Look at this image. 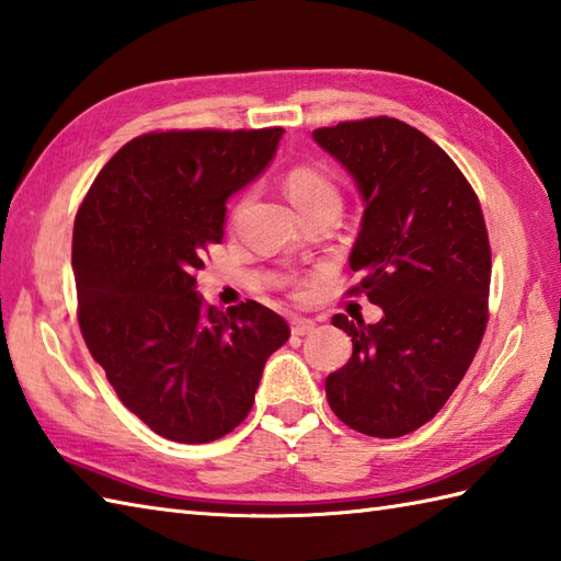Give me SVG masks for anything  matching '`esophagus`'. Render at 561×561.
Returning a JSON list of instances; mask_svg holds the SVG:
<instances>
[{
  "label": "esophagus",
  "instance_id": "esophagus-1",
  "mask_svg": "<svg viewBox=\"0 0 561 561\" xmlns=\"http://www.w3.org/2000/svg\"><path fill=\"white\" fill-rule=\"evenodd\" d=\"M314 327H317V323H314L312 319L295 317V319L290 321V333H293V335H307V333L314 331Z\"/></svg>",
  "mask_w": 561,
  "mask_h": 561
}]
</instances>
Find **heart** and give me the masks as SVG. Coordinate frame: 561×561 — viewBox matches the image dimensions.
Listing matches in <instances>:
<instances>
[{
  "label": "heart",
  "mask_w": 561,
  "mask_h": 561,
  "mask_svg": "<svg viewBox=\"0 0 561 561\" xmlns=\"http://www.w3.org/2000/svg\"><path fill=\"white\" fill-rule=\"evenodd\" d=\"M285 190H288L293 204L305 210L319 204L335 202L341 204L339 186L327 175V172L314 165H295L285 175Z\"/></svg>",
  "instance_id": "b5f03b06"
}]
</instances>
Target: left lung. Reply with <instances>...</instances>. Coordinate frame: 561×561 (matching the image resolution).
<instances>
[{"instance_id": "obj_1", "label": "left lung", "mask_w": 561, "mask_h": 561, "mask_svg": "<svg viewBox=\"0 0 561 561\" xmlns=\"http://www.w3.org/2000/svg\"><path fill=\"white\" fill-rule=\"evenodd\" d=\"M351 172L365 214L351 252L377 323L345 314L353 357L327 377L329 405L369 437L393 439L439 413L488 329L492 254L470 182L430 136L393 117L314 129Z\"/></svg>"}]
</instances>
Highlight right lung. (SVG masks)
Segmentation results:
<instances>
[{
	"mask_svg": "<svg viewBox=\"0 0 561 561\" xmlns=\"http://www.w3.org/2000/svg\"><path fill=\"white\" fill-rule=\"evenodd\" d=\"M280 136V127L136 136L73 220L83 341L119 401L170 442L206 444L238 427L266 359L290 339L264 305L220 312L196 293L228 196L266 170Z\"/></svg>",
	"mask_w": 561,
	"mask_h": 561,
	"instance_id": "right-lung-1",
	"label": "right lung"
}]
</instances>
